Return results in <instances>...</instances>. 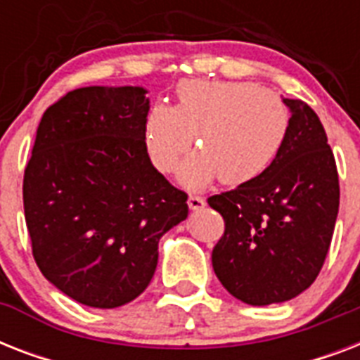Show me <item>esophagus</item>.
<instances>
[{
	"label": "esophagus",
	"mask_w": 360,
	"mask_h": 360,
	"mask_svg": "<svg viewBox=\"0 0 360 360\" xmlns=\"http://www.w3.org/2000/svg\"><path fill=\"white\" fill-rule=\"evenodd\" d=\"M188 207H191V211H202L205 207V200L200 196H191L188 198Z\"/></svg>",
	"instance_id": "1"
}]
</instances>
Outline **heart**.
Wrapping results in <instances>:
<instances>
[{
	"mask_svg": "<svg viewBox=\"0 0 360 360\" xmlns=\"http://www.w3.org/2000/svg\"><path fill=\"white\" fill-rule=\"evenodd\" d=\"M177 106L158 103L143 121L153 166L169 174L196 138L200 149L177 169L188 191L207 188L217 177L239 186L269 169L284 147L290 112L278 95L252 82L188 80L177 87Z\"/></svg>",
	"mask_w": 360,
	"mask_h": 360,
	"instance_id": "1",
	"label": "heart"
}]
</instances>
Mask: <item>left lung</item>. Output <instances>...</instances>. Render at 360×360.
<instances>
[{
    "mask_svg": "<svg viewBox=\"0 0 360 360\" xmlns=\"http://www.w3.org/2000/svg\"><path fill=\"white\" fill-rule=\"evenodd\" d=\"M290 110L284 147L257 179L207 203L222 214L224 236L213 248L220 284L239 301L267 307L310 288L335 231L340 186L323 124L299 98Z\"/></svg>",
    "mask_w": 360,
    "mask_h": 360,
    "instance_id": "8db88e82",
    "label": "left lung"
}]
</instances>
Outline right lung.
Instances as JSON below:
<instances>
[{
	"mask_svg": "<svg viewBox=\"0 0 360 360\" xmlns=\"http://www.w3.org/2000/svg\"><path fill=\"white\" fill-rule=\"evenodd\" d=\"M140 86H91L44 112L24 174L33 257L65 295L91 308L134 301L158 240L188 217L186 194L153 166Z\"/></svg>",
	"mask_w": 360,
	"mask_h": 360,
	"instance_id": "add662e5",
	"label": "right lung"
}]
</instances>
